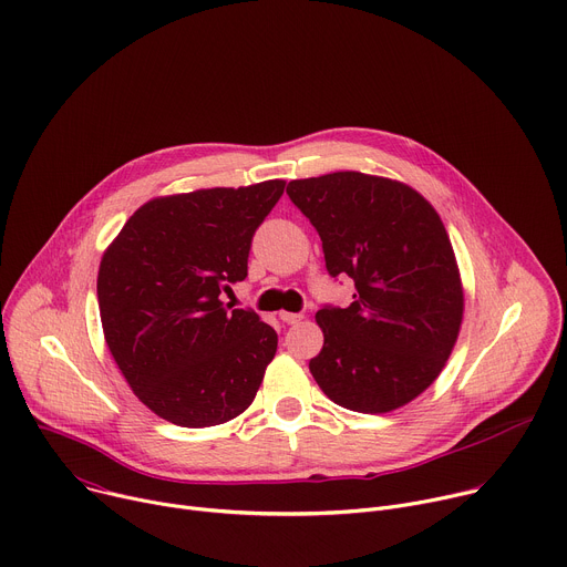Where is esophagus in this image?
Masks as SVG:
<instances>
[{
	"instance_id": "obj_1",
	"label": "esophagus",
	"mask_w": 567,
	"mask_h": 567,
	"mask_svg": "<svg viewBox=\"0 0 567 567\" xmlns=\"http://www.w3.org/2000/svg\"><path fill=\"white\" fill-rule=\"evenodd\" d=\"M280 320L287 322V326H293V322L302 320V313H293V311H280Z\"/></svg>"
}]
</instances>
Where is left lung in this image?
Segmentation results:
<instances>
[{
    "label": "left lung",
    "instance_id": "obj_1",
    "mask_svg": "<svg viewBox=\"0 0 567 567\" xmlns=\"http://www.w3.org/2000/svg\"><path fill=\"white\" fill-rule=\"evenodd\" d=\"M289 199L322 241L332 278L350 276V307L326 305L309 370L339 406L390 413L422 394L457 341L464 291L437 210L411 186L363 173L296 179Z\"/></svg>",
    "mask_w": 567,
    "mask_h": 567
}]
</instances>
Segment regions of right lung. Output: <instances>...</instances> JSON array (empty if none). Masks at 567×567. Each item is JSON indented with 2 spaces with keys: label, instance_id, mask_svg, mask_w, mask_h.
Masks as SVG:
<instances>
[{
  "label": "right lung",
  "instance_id": "1",
  "mask_svg": "<svg viewBox=\"0 0 567 567\" xmlns=\"http://www.w3.org/2000/svg\"><path fill=\"white\" fill-rule=\"evenodd\" d=\"M282 193L271 179L150 199L103 254L105 341L154 415L204 429L251 406L278 334L221 293L247 278L254 233Z\"/></svg>",
  "mask_w": 567,
  "mask_h": 567
}]
</instances>
